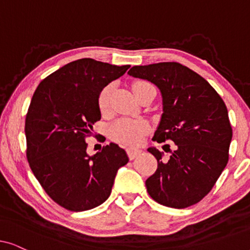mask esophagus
I'll return each mask as SVG.
<instances>
[{
	"label": "esophagus",
	"instance_id": "obj_1",
	"mask_svg": "<svg viewBox=\"0 0 250 250\" xmlns=\"http://www.w3.org/2000/svg\"><path fill=\"white\" fill-rule=\"evenodd\" d=\"M126 151H127L128 158L133 160L134 158H136V157H138L140 153L142 152V150L141 149H136V148H128L127 150H126Z\"/></svg>",
	"mask_w": 250,
	"mask_h": 250
}]
</instances>
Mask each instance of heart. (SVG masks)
Listing matches in <instances>:
<instances>
[{
  "label": "heart",
  "instance_id": "heart-1",
  "mask_svg": "<svg viewBox=\"0 0 250 250\" xmlns=\"http://www.w3.org/2000/svg\"><path fill=\"white\" fill-rule=\"evenodd\" d=\"M149 85L146 82H136L133 85V91L136 88ZM99 108L101 112H107L110 107V87H104L99 95ZM146 132V124L142 121L132 119H119L110 126V135L115 141L127 143V145H139L142 141Z\"/></svg>",
  "mask_w": 250,
  "mask_h": 250
}]
</instances>
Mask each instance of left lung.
<instances>
[{"label":"left lung","mask_w":250,"mask_h":250,"mask_svg":"<svg viewBox=\"0 0 250 250\" xmlns=\"http://www.w3.org/2000/svg\"><path fill=\"white\" fill-rule=\"evenodd\" d=\"M127 74L159 88L163 114L152 140H172L176 146L168 159L155 146L148 148L158 167L146 181V191L167 207L199 203L229 160L232 128L224 101L205 78L177 62L134 66Z\"/></svg>","instance_id":"1"}]
</instances>
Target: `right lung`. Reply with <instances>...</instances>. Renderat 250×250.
<instances>
[{"label": "right lung", "instance_id": "1", "mask_svg": "<svg viewBox=\"0 0 250 250\" xmlns=\"http://www.w3.org/2000/svg\"><path fill=\"white\" fill-rule=\"evenodd\" d=\"M129 68L84 58L41 82L26 116L27 159L51 199L71 211L104 203L117 170L128 163L116 143L93 156L85 138L101 119L99 95Z\"/></svg>", "mask_w": 250, "mask_h": 250}]
</instances>
